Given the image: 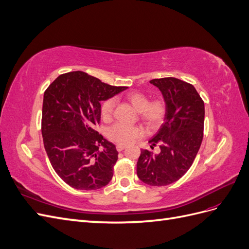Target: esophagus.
I'll use <instances>...</instances> for the list:
<instances>
[{"label": "esophagus", "mask_w": 249, "mask_h": 249, "mask_svg": "<svg viewBox=\"0 0 249 249\" xmlns=\"http://www.w3.org/2000/svg\"><path fill=\"white\" fill-rule=\"evenodd\" d=\"M124 148H125V145H124V144H117V145H116L117 152H122V150H124Z\"/></svg>", "instance_id": "obj_1"}]
</instances>
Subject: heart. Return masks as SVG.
Instances as JSON below:
<instances>
[{"label": "heart", "instance_id": "obj_1", "mask_svg": "<svg viewBox=\"0 0 249 249\" xmlns=\"http://www.w3.org/2000/svg\"><path fill=\"white\" fill-rule=\"evenodd\" d=\"M126 101L139 112V117L148 129H156L159 126L166 115V103L163 99L157 97L149 101L146 93L141 91H132L125 95ZM115 108V100L108 99L104 101L101 106V116L104 120H109L112 118ZM142 131L138 126L126 125L124 124L118 123L111 126L108 131V137L118 143L132 142L134 139L140 137Z\"/></svg>", "mask_w": 249, "mask_h": 249}]
</instances>
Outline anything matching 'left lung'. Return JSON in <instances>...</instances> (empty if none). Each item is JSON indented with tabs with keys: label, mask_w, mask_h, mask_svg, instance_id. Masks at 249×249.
Instances as JSON below:
<instances>
[{
	"label": "left lung",
	"mask_w": 249,
	"mask_h": 249,
	"mask_svg": "<svg viewBox=\"0 0 249 249\" xmlns=\"http://www.w3.org/2000/svg\"><path fill=\"white\" fill-rule=\"evenodd\" d=\"M157 86L166 103V115L160 130L149 140L160 146V153L142 149L137 162V176L149 186H166L177 182L189 170L203 137L205 104L190 83L177 78L149 81Z\"/></svg>",
	"instance_id": "1"
}]
</instances>
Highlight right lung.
Wrapping results in <instances>:
<instances>
[{"label": "right lung", "mask_w": 249, "mask_h": 249, "mask_svg": "<svg viewBox=\"0 0 249 249\" xmlns=\"http://www.w3.org/2000/svg\"><path fill=\"white\" fill-rule=\"evenodd\" d=\"M126 88L77 71L60 74L44 91V148L57 175L74 189L96 190L111 180L118 153L95 127L101 123V102Z\"/></svg>", "instance_id": "obj_1"}]
</instances>
